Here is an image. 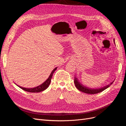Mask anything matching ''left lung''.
I'll return each instance as SVG.
<instances>
[{
    "instance_id": "8db88e82",
    "label": "left lung",
    "mask_w": 126,
    "mask_h": 126,
    "mask_svg": "<svg viewBox=\"0 0 126 126\" xmlns=\"http://www.w3.org/2000/svg\"><path fill=\"white\" fill-rule=\"evenodd\" d=\"M114 41H115V40H114ZM74 82H75L76 87L79 90L81 91V92L85 93L86 94H97L99 93L102 92V91H104V90L107 88H108L110 85H111L113 82H111L109 85H107V86H105L104 87H102V88H99V89H91V88H88L87 87H85L83 85H82L81 83H80L79 81L78 80V79L76 77L75 78Z\"/></svg>"
}]
</instances>
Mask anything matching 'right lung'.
Listing matches in <instances>:
<instances>
[{
    "label": "right lung",
    "mask_w": 126,
    "mask_h": 126,
    "mask_svg": "<svg viewBox=\"0 0 126 126\" xmlns=\"http://www.w3.org/2000/svg\"><path fill=\"white\" fill-rule=\"evenodd\" d=\"M57 69V67L55 68V69L52 70V71L51 72V73L50 74V76H49V78L46 80V81H45L43 84L40 85L39 86H37L36 87L33 88H24V87H21L18 86V87H19L21 89H22V90H24L26 91H28V92H30V93H39L41 92V91H43L44 90H45V89H46L47 88L49 87V85H50V82H51V80L52 78V76L54 72H55V71Z\"/></svg>",
    "instance_id": "add662e5"
}]
</instances>
